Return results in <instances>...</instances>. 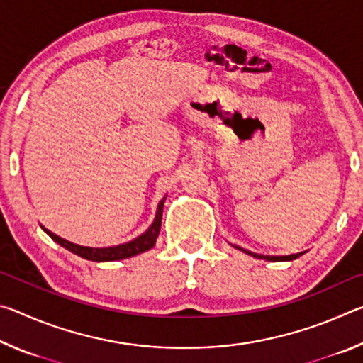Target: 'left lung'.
Returning <instances> with one entry per match:
<instances>
[{
    "mask_svg": "<svg viewBox=\"0 0 363 363\" xmlns=\"http://www.w3.org/2000/svg\"><path fill=\"white\" fill-rule=\"evenodd\" d=\"M238 250H242V248H238ZM245 253H248V255H251L253 257H259V259H261V257H264V259H267V261H293V259H296V257H299L301 255H303V253H298V255H290V256H261V255L251 253V251H245Z\"/></svg>",
    "mask_w": 363,
    "mask_h": 363,
    "instance_id": "obj_1",
    "label": "left lung"
}]
</instances>
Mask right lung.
I'll list each match as a JSON object with an SVG mask.
<instances>
[{
    "instance_id": "add662e5",
    "label": "right lung",
    "mask_w": 363,
    "mask_h": 363,
    "mask_svg": "<svg viewBox=\"0 0 363 363\" xmlns=\"http://www.w3.org/2000/svg\"><path fill=\"white\" fill-rule=\"evenodd\" d=\"M164 200H167V196H164V199L158 203L155 220H153V224L149 227V229H147V232L143 233L140 237L134 238L133 242L125 243V245H118V247H112V248L82 247V245H75L69 240H65V238H60L59 235H56V233H52L51 230L45 229V227H43V230H45L54 242H57L60 247H64L69 251H72V253L84 257V259L97 261V262L125 259V257H131V256H136L139 253H144V251L150 250L153 245H155V240L160 233V227H162V214H163Z\"/></svg>"
}]
</instances>
